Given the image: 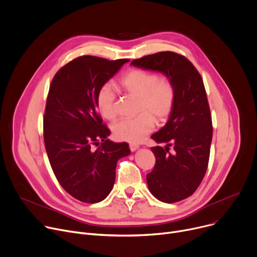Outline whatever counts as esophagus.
Instances as JSON below:
<instances>
[{
  "label": "esophagus",
  "instance_id": "obj_1",
  "mask_svg": "<svg viewBox=\"0 0 257 257\" xmlns=\"http://www.w3.org/2000/svg\"><path fill=\"white\" fill-rule=\"evenodd\" d=\"M139 147H140L139 144H136V143H131V144H130V149H131V151H136Z\"/></svg>",
  "mask_w": 257,
  "mask_h": 257
}]
</instances>
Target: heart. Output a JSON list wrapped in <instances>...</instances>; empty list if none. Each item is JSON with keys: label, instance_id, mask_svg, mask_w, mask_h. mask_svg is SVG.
<instances>
[{"label": "heart", "instance_id": "b5f03b06", "mask_svg": "<svg viewBox=\"0 0 257 257\" xmlns=\"http://www.w3.org/2000/svg\"><path fill=\"white\" fill-rule=\"evenodd\" d=\"M119 86L125 93L138 98L139 115L115 122L113 134L118 140L139 143L154 128L155 120L163 123L173 113L177 101L176 85L170 79H161L155 72L132 69L121 76ZM115 92L109 84L98 88L95 106L105 119H115Z\"/></svg>", "mask_w": 257, "mask_h": 257}]
</instances>
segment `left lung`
Segmentation results:
<instances>
[{
	"label": "left lung",
	"mask_w": 257,
	"mask_h": 257,
	"mask_svg": "<svg viewBox=\"0 0 257 257\" xmlns=\"http://www.w3.org/2000/svg\"><path fill=\"white\" fill-rule=\"evenodd\" d=\"M131 64L162 72L176 85L173 113L166 125L151 136L167 146L151 148L155 165L147 174V184L157 200L180 202L200 186L209 164L213 127L202 76L184 55L173 51L149 54Z\"/></svg>",
	"instance_id": "left-lung-1"
}]
</instances>
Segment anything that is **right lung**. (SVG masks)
<instances>
[{
    "instance_id": "1",
    "label": "right lung",
    "mask_w": 257,
    "mask_h": 257,
    "mask_svg": "<svg viewBox=\"0 0 257 257\" xmlns=\"http://www.w3.org/2000/svg\"><path fill=\"white\" fill-rule=\"evenodd\" d=\"M127 62L79 56L56 72L49 87L43 116L48 160L62 187L83 203L106 199L118 160L131 153L127 143L107 139L110 130L95 106L98 88Z\"/></svg>"
}]
</instances>
